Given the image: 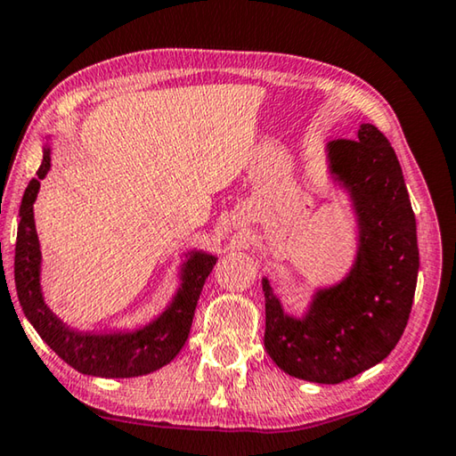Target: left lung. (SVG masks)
Listing matches in <instances>:
<instances>
[{"instance_id":"1","label":"left lung","mask_w":456,"mask_h":456,"mask_svg":"<svg viewBox=\"0 0 456 456\" xmlns=\"http://www.w3.org/2000/svg\"><path fill=\"white\" fill-rule=\"evenodd\" d=\"M330 178L356 218V256L340 282L316 289L302 316L284 313L268 278L265 346L290 377L338 385L385 361L409 322L419 276L417 220L403 167L377 126L326 143Z\"/></svg>"}]
</instances>
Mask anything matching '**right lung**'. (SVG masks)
<instances>
[{
	"label": "right lung",
	"mask_w": 456,
	"mask_h": 456,
	"mask_svg": "<svg viewBox=\"0 0 456 456\" xmlns=\"http://www.w3.org/2000/svg\"><path fill=\"white\" fill-rule=\"evenodd\" d=\"M50 159L52 148L45 146L37 178L28 183L20 206L13 274L23 314L45 345L63 362L82 374L102 379H132L162 369L186 345L200 292L218 258L204 250L186 252V260L180 266V289L175 290L164 313L146 326L114 332L69 329L45 305L42 292V250L36 232L34 202L39 191V180L45 178L52 166Z\"/></svg>",
	"instance_id": "1"
}]
</instances>
